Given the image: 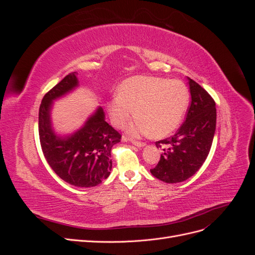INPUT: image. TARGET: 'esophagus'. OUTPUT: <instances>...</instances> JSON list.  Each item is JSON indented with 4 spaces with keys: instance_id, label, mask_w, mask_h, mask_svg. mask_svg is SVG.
<instances>
[{
    "instance_id": "1",
    "label": "esophagus",
    "mask_w": 255,
    "mask_h": 255,
    "mask_svg": "<svg viewBox=\"0 0 255 255\" xmlns=\"http://www.w3.org/2000/svg\"><path fill=\"white\" fill-rule=\"evenodd\" d=\"M126 140H127V139H126ZM132 143H133L134 145L138 146V148H142V146L145 145L144 142H140V141H132Z\"/></svg>"
}]
</instances>
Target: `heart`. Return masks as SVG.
I'll return each mask as SVG.
<instances>
[{"label":"heart","mask_w":255,"mask_h":255,"mask_svg":"<svg viewBox=\"0 0 255 255\" xmlns=\"http://www.w3.org/2000/svg\"><path fill=\"white\" fill-rule=\"evenodd\" d=\"M188 89L179 80L137 75L123 82L109 103L113 126L122 128L135 115L138 118L129 126L128 134L142 136L152 133L165 137L172 133L186 113Z\"/></svg>","instance_id":"heart-1"}]
</instances>
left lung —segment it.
I'll list each match as a JSON object with an SVG mask.
<instances>
[{"label":"left lung","instance_id":"8db88e82","mask_svg":"<svg viewBox=\"0 0 255 255\" xmlns=\"http://www.w3.org/2000/svg\"><path fill=\"white\" fill-rule=\"evenodd\" d=\"M191 103L186 119L177 132L155 142L164 146L160 159L151 173L165 183H180L194 175L205 161L216 130V104L194 80L187 78Z\"/></svg>","mask_w":255,"mask_h":255}]
</instances>
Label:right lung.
Segmentation results:
<instances>
[{
	"mask_svg": "<svg viewBox=\"0 0 255 255\" xmlns=\"http://www.w3.org/2000/svg\"><path fill=\"white\" fill-rule=\"evenodd\" d=\"M76 75V72L68 74L43 97L39 138L45 159L61 180L76 187H94L110 176L112 148L120 142L121 135L105 121L101 106L74 132H56L52 121L54 102L79 88Z\"/></svg>",
	"mask_w": 255,
	"mask_h": 255,
	"instance_id": "1",
	"label": "right lung"
}]
</instances>
